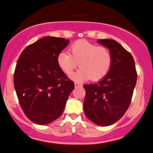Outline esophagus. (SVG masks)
<instances>
[{"label": "esophagus", "mask_w": 153, "mask_h": 153, "mask_svg": "<svg viewBox=\"0 0 153 153\" xmlns=\"http://www.w3.org/2000/svg\"><path fill=\"white\" fill-rule=\"evenodd\" d=\"M75 87H79V86H81V84H79V83H77V82H75Z\"/></svg>", "instance_id": "1"}]
</instances>
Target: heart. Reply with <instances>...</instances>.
Masks as SVG:
<instances>
[{
	"mask_svg": "<svg viewBox=\"0 0 153 153\" xmlns=\"http://www.w3.org/2000/svg\"><path fill=\"white\" fill-rule=\"evenodd\" d=\"M69 52H61L57 57V63L61 70L70 76L78 67L81 69L73 75L75 81L89 78L96 81L105 77L112 66L110 51L104 46H97L89 41H75L69 47Z\"/></svg>",
	"mask_w": 153,
	"mask_h": 153,
	"instance_id": "b5f03b06",
	"label": "heart"
}]
</instances>
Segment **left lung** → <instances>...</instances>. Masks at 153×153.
Here are the masks:
<instances>
[{"mask_svg": "<svg viewBox=\"0 0 153 153\" xmlns=\"http://www.w3.org/2000/svg\"><path fill=\"white\" fill-rule=\"evenodd\" d=\"M98 43L109 49L112 66L98 83L84 85V110L88 119L95 124L109 126L118 121L130 105L137 72L133 57L117 41L101 39Z\"/></svg>", "mask_w": 153, "mask_h": 153, "instance_id": "left-lung-1", "label": "left lung"}]
</instances>
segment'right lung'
<instances>
[{
	"label": "right lung",
	"instance_id": "obj_1",
	"mask_svg": "<svg viewBox=\"0 0 153 153\" xmlns=\"http://www.w3.org/2000/svg\"><path fill=\"white\" fill-rule=\"evenodd\" d=\"M69 40L44 37L21 52L14 72V86L26 116L37 124H47L64 112L75 88L57 63Z\"/></svg>",
	"mask_w": 153,
	"mask_h": 153
}]
</instances>
